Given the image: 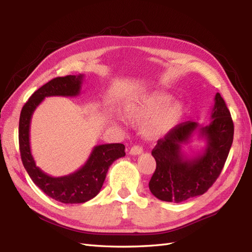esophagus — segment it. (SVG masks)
<instances>
[{"mask_svg": "<svg viewBox=\"0 0 252 252\" xmlns=\"http://www.w3.org/2000/svg\"><path fill=\"white\" fill-rule=\"evenodd\" d=\"M143 153V148L138 145H134L130 149V155L132 156H136V155H141Z\"/></svg>", "mask_w": 252, "mask_h": 252, "instance_id": "34e87169", "label": "esophagus"}]
</instances>
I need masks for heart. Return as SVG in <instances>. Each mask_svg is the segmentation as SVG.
I'll return each mask as SVG.
<instances>
[{
	"mask_svg": "<svg viewBox=\"0 0 252 252\" xmlns=\"http://www.w3.org/2000/svg\"><path fill=\"white\" fill-rule=\"evenodd\" d=\"M173 96L167 92H152L126 100L122 112L126 120L133 123H147L146 133L151 137L167 135L178 123L182 115V105L173 101Z\"/></svg>",
	"mask_w": 252,
	"mask_h": 252,
	"instance_id": "b5f03b06",
	"label": "heart"
}]
</instances>
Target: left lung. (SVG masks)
Here are the masks:
<instances>
[{
	"instance_id": "8db88e82",
	"label": "left lung",
	"mask_w": 252,
	"mask_h": 252,
	"mask_svg": "<svg viewBox=\"0 0 252 252\" xmlns=\"http://www.w3.org/2000/svg\"><path fill=\"white\" fill-rule=\"evenodd\" d=\"M206 126L186 121L159 140L152 155L156 170L149 181V189L158 199L182 202L200 196L210 189L225 163L234 136V125L225 101L216 94L215 105ZM197 134L206 141L201 151L191 157L183 146Z\"/></svg>"
}]
</instances>
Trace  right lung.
I'll list each match as a JSON object with an SVG mask.
<instances>
[{"label": "right lung", "mask_w": 252, "mask_h": 252, "mask_svg": "<svg viewBox=\"0 0 252 252\" xmlns=\"http://www.w3.org/2000/svg\"><path fill=\"white\" fill-rule=\"evenodd\" d=\"M84 74L58 77L51 80L30 96L21 109L19 118V151L26 171L42 191L63 203H82L92 199L100 191L107 171L112 162L126 156V147L123 144H103L95 146L87 162L68 175L54 178L36 167L30 148L32 115L36 107L49 96H78L81 92Z\"/></svg>", "instance_id": "obj_1"}]
</instances>
